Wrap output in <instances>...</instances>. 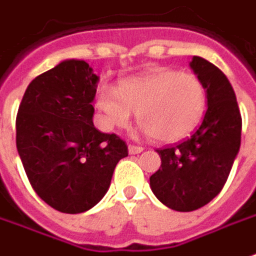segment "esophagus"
I'll use <instances>...</instances> for the list:
<instances>
[{
    "label": "esophagus",
    "instance_id": "1",
    "mask_svg": "<svg viewBox=\"0 0 256 256\" xmlns=\"http://www.w3.org/2000/svg\"><path fill=\"white\" fill-rule=\"evenodd\" d=\"M128 151H130V154H140V152H142L144 151V148L142 146H138V145H132V144H131V145H130V146H128Z\"/></svg>",
    "mask_w": 256,
    "mask_h": 256
}]
</instances>
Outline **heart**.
I'll return each instance as SVG.
<instances>
[{"mask_svg":"<svg viewBox=\"0 0 256 256\" xmlns=\"http://www.w3.org/2000/svg\"><path fill=\"white\" fill-rule=\"evenodd\" d=\"M95 105L101 112V126L106 131L124 128L134 111L151 138L174 142L190 135L201 122L206 90L196 75L158 68L125 78L116 90L101 85Z\"/></svg>","mask_w":256,"mask_h":256,"instance_id":"obj_1","label":"heart"}]
</instances>
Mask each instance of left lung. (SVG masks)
<instances>
[{
	"mask_svg": "<svg viewBox=\"0 0 256 256\" xmlns=\"http://www.w3.org/2000/svg\"><path fill=\"white\" fill-rule=\"evenodd\" d=\"M190 65L206 90L208 110L191 136L156 150L161 166L150 176L155 196L180 212L195 211L221 192L241 145V112L228 78L201 56Z\"/></svg>",
	"mask_w": 256,
	"mask_h": 256,
	"instance_id": "left-lung-1",
	"label": "left lung"
}]
</instances>
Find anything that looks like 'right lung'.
Listing matches in <instances>:
<instances>
[{
  "label": "right lung",
  "mask_w": 256,
  "mask_h": 256,
  "mask_svg": "<svg viewBox=\"0 0 256 256\" xmlns=\"http://www.w3.org/2000/svg\"><path fill=\"white\" fill-rule=\"evenodd\" d=\"M96 82L85 61H62L31 81L16 114V150L28 181L64 214L101 201L116 164L128 156L124 140L94 126Z\"/></svg>",
  "instance_id": "right-lung-1"
}]
</instances>
